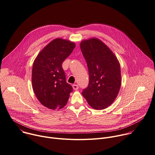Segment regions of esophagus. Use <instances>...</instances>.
<instances>
[{
	"label": "esophagus",
	"mask_w": 155,
	"mask_h": 155,
	"mask_svg": "<svg viewBox=\"0 0 155 155\" xmlns=\"http://www.w3.org/2000/svg\"><path fill=\"white\" fill-rule=\"evenodd\" d=\"M72 87H73V89H74V90H75V91L78 90V86L77 84H73V85H72Z\"/></svg>",
	"instance_id": "esophagus-1"
}]
</instances>
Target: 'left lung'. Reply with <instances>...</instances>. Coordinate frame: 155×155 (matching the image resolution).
<instances>
[{"instance_id":"1","label":"left lung","mask_w":155,"mask_h":155,"mask_svg":"<svg viewBox=\"0 0 155 155\" xmlns=\"http://www.w3.org/2000/svg\"><path fill=\"white\" fill-rule=\"evenodd\" d=\"M89 72V84L82 95L95 110L111 105L121 86L120 67L112 51L100 40L92 38L80 44Z\"/></svg>"}]
</instances>
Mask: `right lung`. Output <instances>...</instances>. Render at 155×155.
Listing matches in <instances>:
<instances>
[{"instance_id":"right-lung-1","label":"right lung","mask_w":155,"mask_h":155,"mask_svg":"<svg viewBox=\"0 0 155 155\" xmlns=\"http://www.w3.org/2000/svg\"><path fill=\"white\" fill-rule=\"evenodd\" d=\"M75 47L74 42L55 39L41 51L33 63V91L41 104L49 109L63 108L73 91L66 82L62 64Z\"/></svg>"}]
</instances>
